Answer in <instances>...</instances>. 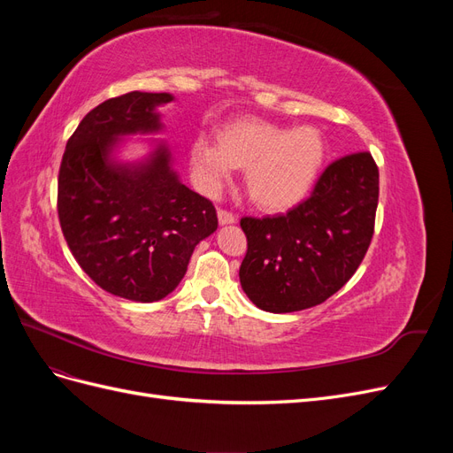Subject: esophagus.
<instances>
[{
    "mask_svg": "<svg viewBox=\"0 0 453 453\" xmlns=\"http://www.w3.org/2000/svg\"><path fill=\"white\" fill-rule=\"evenodd\" d=\"M217 217H219V223H221V225L236 223V215L232 213V211H228V210H225V208H219L217 210Z\"/></svg>",
    "mask_w": 453,
    "mask_h": 453,
    "instance_id": "esophagus-1",
    "label": "esophagus"
}]
</instances>
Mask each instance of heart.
Returning a JSON list of instances; mask_svg holds the SVG:
<instances>
[{
	"mask_svg": "<svg viewBox=\"0 0 453 453\" xmlns=\"http://www.w3.org/2000/svg\"><path fill=\"white\" fill-rule=\"evenodd\" d=\"M217 143L198 138L190 166L208 188L221 187L234 168L245 170V190L255 205L283 211L303 200L323 168L326 145L311 127H281L257 117H240L217 128Z\"/></svg>",
	"mask_w": 453,
	"mask_h": 453,
	"instance_id": "1",
	"label": "heart"
}]
</instances>
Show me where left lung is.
<instances>
[{
  "instance_id": "1",
  "label": "left lung",
  "mask_w": 453,
  "mask_h": 453,
  "mask_svg": "<svg viewBox=\"0 0 453 453\" xmlns=\"http://www.w3.org/2000/svg\"><path fill=\"white\" fill-rule=\"evenodd\" d=\"M380 173L361 150L328 164L311 195L276 217H243L245 295L260 310L289 313L318 306L357 272L374 236Z\"/></svg>"
}]
</instances>
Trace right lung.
<instances>
[{"label": "right lung", "mask_w": 453, "mask_h": 453, "mask_svg": "<svg viewBox=\"0 0 453 453\" xmlns=\"http://www.w3.org/2000/svg\"><path fill=\"white\" fill-rule=\"evenodd\" d=\"M166 92L134 90L85 115L58 172V219L72 255L104 291L155 303L183 280L196 243L217 228L213 203L185 187L158 149L142 166L107 160L122 134L160 128Z\"/></svg>", "instance_id": "add662e5"}]
</instances>
